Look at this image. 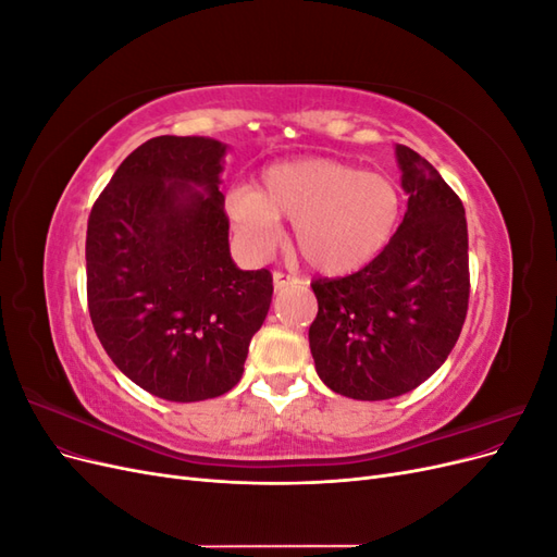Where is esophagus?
<instances>
[{
  "label": "esophagus",
  "instance_id": "34e87169",
  "mask_svg": "<svg viewBox=\"0 0 557 557\" xmlns=\"http://www.w3.org/2000/svg\"><path fill=\"white\" fill-rule=\"evenodd\" d=\"M295 283H299L297 276L285 274V272H274V288H276V290L288 288V285H295Z\"/></svg>",
  "mask_w": 557,
  "mask_h": 557
}]
</instances>
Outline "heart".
I'll list each match as a JSON object with an SVG mask.
<instances>
[{
    "mask_svg": "<svg viewBox=\"0 0 557 557\" xmlns=\"http://www.w3.org/2000/svg\"><path fill=\"white\" fill-rule=\"evenodd\" d=\"M401 213L397 183L332 158L267 166L260 190L237 185L227 215L250 256H264L290 218L295 246L313 269L348 274L372 262L393 239Z\"/></svg>",
    "mask_w": 557,
    "mask_h": 557,
    "instance_id": "b5f03b06",
    "label": "heart"
}]
</instances>
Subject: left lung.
Returning <instances> with one entry per match:
<instances>
[{"label":"left lung","mask_w":557,"mask_h":557,"mask_svg":"<svg viewBox=\"0 0 557 557\" xmlns=\"http://www.w3.org/2000/svg\"><path fill=\"white\" fill-rule=\"evenodd\" d=\"M407 213L360 272L315 278L309 327L330 391L376 401L413 391L444 364L469 305V242L460 197L409 146H397Z\"/></svg>","instance_id":"1"}]
</instances>
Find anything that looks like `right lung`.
Instances as JSON below:
<instances>
[{
  "mask_svg": "<svg viewBox=\"0 0 557 557\" xmlns=\"http://www.w3.org/2000/svg\"><path fill=\"white\" fill-rule=\"evenodd\" d=\"M225 148L207 137L148 139L88 218L92 327L127 379L170 401L232 391L272 305L269 269L242 272L230 258L218 190Z\"/></svg>",
  "mask_w": 557,
  "mask_h": 557,
  "instance_id": "add662e5",
  "label": "right lung"
}]
</instances>
